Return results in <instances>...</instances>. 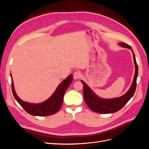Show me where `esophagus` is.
Listing matches in <instances>:
<instances>
[{"instance_id": "obj_1", "label": "esophagus", "mask_w": 149, "mask_h": 149, "mask_svg": "<svg viewBox=\"0 0 149 149\" xmlns=\"http://www.w3.org/2000/svg\"><path fill=\"white\" fill-rule=\"evenodd\" d=\"M81 76V73L79 71H76L74 72L73 73V78L74 79H79Z\"/></svg>"}]
</instances>
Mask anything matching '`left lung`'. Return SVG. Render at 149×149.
Returning a JSON list of instances; mask_svg holds the SVG:
<instances>
[{"label": "left lung", "instance_id": "obj_1", "mask_svg": "<svg viewBox=\"0 0 149 149\" xmlns=\"http://www.w3.org/2000/svg\"><path fill=\"white\" fill-rule=\"evenodd\" d=\"M120 46L126 48H129L133 53L134 61L135 65V74L131 86L128 91L123 96L112 99H103L94 93L91 89L83 81H81L83 84V95L84 101L88 106L93 111L101 114H109L116 112L123 108L130 100L136 89L137 78L138 76V66L136 62L134 53L131 47L125 43H119Z\"/></svg>", "mask_w": 149, "mask_h": 149}]
</instances>
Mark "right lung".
I'll return each mask as SVG.
<instances>
[{"instance_id":"add662e5","label":"right lung","mask_w":149,"mask_h":149,"mask_svg":"<svg viewBox=\"0 0 149 149\" xmlns=\"http://www.w3.org/2000/svg\"><path fill=\"white\" fill-rule=\"evenodd\" d=\"M12 90L16 101L29 114L37 116H47L55 114L63 104L65 91L73 81V75L70 74L58 85L55 92L47 100L39 104H33L23 101L17 95L12 77Z\"/></svg>"}]
</instances>
